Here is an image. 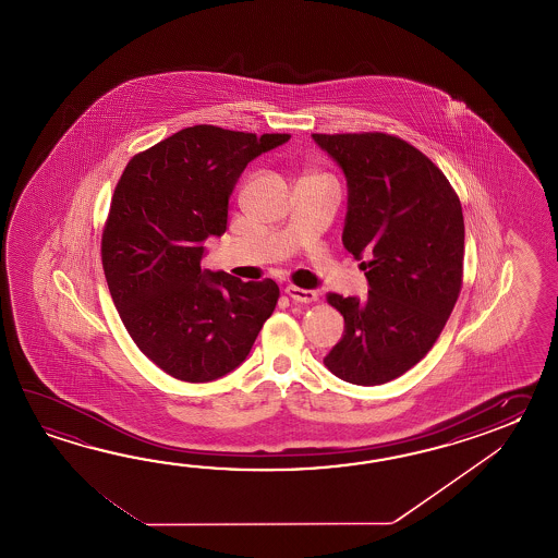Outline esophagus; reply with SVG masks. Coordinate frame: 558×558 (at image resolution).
<instances>
[{"label": "esophagus", "instance_id": "1", "mask_svg": "<svg viewBox=\"0 0 558 558\" xmlns=\"http://www.w3.org/2000/svg\"><path fill=\"white\" fill-rule=\"evenodd\" d=\"M284 293L289 295V299L293 301V303H303V305H307V303H315L319 295L315 293V291H308V289H301V287H295V284H291V287H287L284 289Z\"/></svg>", "mask_w": 558, "mask_h": 558}]
</instances>
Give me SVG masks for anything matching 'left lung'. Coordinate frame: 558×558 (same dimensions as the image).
<instances>
[{
    "label": "left lung",
    "instance_id": "1",
    "mask_svg": "<svg viewBox=\"0 0 558 558\" xmlns=\"http://www.w3.org/2000/svg\"><path fill=\"white\" fill-rule=\"evenodd\" d=\"M313 140L343 169V245L371 287L365 301L327 295L344 335L323 363L347 383L383 385L415 367L451 317L463 287V207L439 167L397 135Z\"/></svg>",
    "mask_w": 558,
    "mask_h": 558
}]
</instances>
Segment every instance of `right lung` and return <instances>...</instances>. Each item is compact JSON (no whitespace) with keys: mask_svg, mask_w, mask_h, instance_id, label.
Wrapping results in <instances>:
<instances>
[{"mask_svg":"<svg viewBox=\"0 0 558 558\" xmlns=\"http://www.w3.org/2000/svg\"><path fill=\"white\" fill-rule=\"evenodd\" d=\"M289 137L193 125L133 155L119 178L101 235L107 287L133 343L175 379L238 368L275 311L271 279L203 271V241L226 233L229 195L251 159Z\"/></svg>","mask_w":558,"mask_h":558,"instance_id":"right-lung-1","label":"right lung"}]
</instances>
